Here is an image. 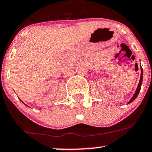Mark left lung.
Returning a JSON list of instances; mask_svg holds the SVG:
<instances>
[{"label":"left lung","instance_id":"left-lung-1","mask_svg":"<svg viewBox=\"0 0 152 152\" xmlns=\"http://www.w3.org/2000/svg\"><path fill=\"white\" fill-rule=\"evenodd\" d=\"M142 80H143V72H142V69H141V78H140V81H139V83H138V87H137V89H136V91H135V94L133 95V97H132V99H130V102H129L128 104H130V103H131L133 101H134L135 99H136V97L138 96V94H139L140 91H141V84H142Z\"/></svg>","mask_w":152,"mask_h":152}]
</instances>
